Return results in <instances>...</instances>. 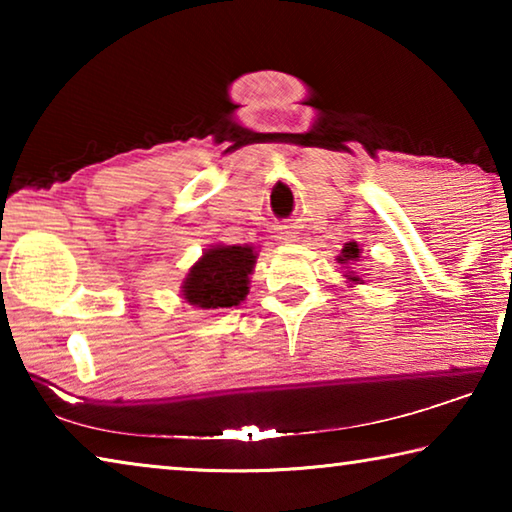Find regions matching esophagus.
<instances>
[{
    "mask_svg": "<svg viewBox=\"0 0 512 512\" xmlns=\"http://www.w3.org/2000/svg\"><path fill=\"white\" fill-rule=\"evenodd\" d=\"M293 237H296V235H293L291 230H282V232H280V239H284V241H291Z\"/></svg>",
    "mask_w": 512,
    "mask_h": 512,
    "instance_id": "esophagus-1",
    "label": "esophagus"
}]
</instances>
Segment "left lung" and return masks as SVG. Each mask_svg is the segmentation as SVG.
<instances>
[{"instance_id":"1","label":"left lung","mask_w":512,"mask_h":512,"mask_svg":"<svg viewBox=\"0 0 512 512\" xmlns=\"http://www.w3.org/2000/svg\"><path fill=\"white\" fill-rule=\"evenodd\" d=\"M357 259H359V246L354 244V241H350V244H345L343 253H341V257H339V262H341V264H348V262H357ZM350 280L357 282L359 277H350Z\"/></svg>"}]
</instances>
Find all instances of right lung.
Masks as SVG:
<instances>
[{"instance_id": "obj_1", "label": "right lung", "mask_w": 512, "mask_h": 512, "mask_svg": "<svg viewBox=\"0 0 512 512\" xmlns=\"http://www.w3.org/2000/svg\"><path fill=\"white\" fill-rule=\"evenodd\" d=\"M253 266L255 253L250 246L210 248L189 271L183 296L189 305L201 309L235 307L246 298Z\"/></svg>"}]
</instances>
